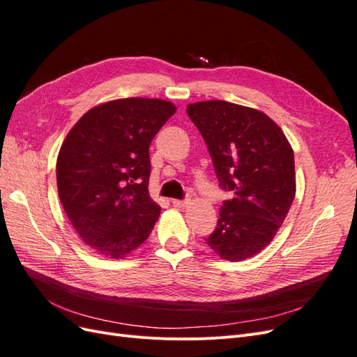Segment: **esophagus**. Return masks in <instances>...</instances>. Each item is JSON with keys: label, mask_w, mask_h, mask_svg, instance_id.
Listing matches in <instances>:
<instances>
[{"label": "esophagus", "mask_w": 357, "mask_h": 357, "mask_svg": "<svg viewBox=\"0 0 357 357\" xmlns=\"http://www.w3.org/2000/svg\"><path fill=\"white\" fill-rule=\"evenodd\" d=\"M171 202H172V205H174V207L183 208V207H186V205L189 204V199H172Z\"/></svg>", "instance_id": "1"}]
</instances>
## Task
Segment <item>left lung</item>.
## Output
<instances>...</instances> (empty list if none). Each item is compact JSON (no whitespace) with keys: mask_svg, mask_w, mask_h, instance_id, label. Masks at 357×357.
<instances>
[{"mask_svg":"<svg viewBox=\"0 0 357 357\" xmlns=\"http://www.w3.org/2000/svg\"><path fill=\"white\" fill-rule=\"evenodd\" d=\"M208 147L223 201L207 244L222 259L244 261L273 241L296 192L294 150L271 117L228 101L188 105Z\"/></svg>","mask_w":357,"mask_h":357,"instance_id":"obj_1","label":"left lung"}]
</instances>
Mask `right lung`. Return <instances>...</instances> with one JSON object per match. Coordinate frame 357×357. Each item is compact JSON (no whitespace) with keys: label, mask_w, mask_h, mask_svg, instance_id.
<instances>
[{"label":"right lung","mask_w":357,"mask_h":357,"mask_svg":"<svg viewBox=\"0 0 357 357\" xmlns=\"http://www.w3.org/2000/svg\"><path fill=\"white\" fill-rule=\"evenodd\" d=\"M176 110L158 98L109 101L84 113L63 139L59 199L95 253L123 259L149 238L160 214L149 195V147Z\"/></svg>","instance_id":"add662e5"}]
</instances>
